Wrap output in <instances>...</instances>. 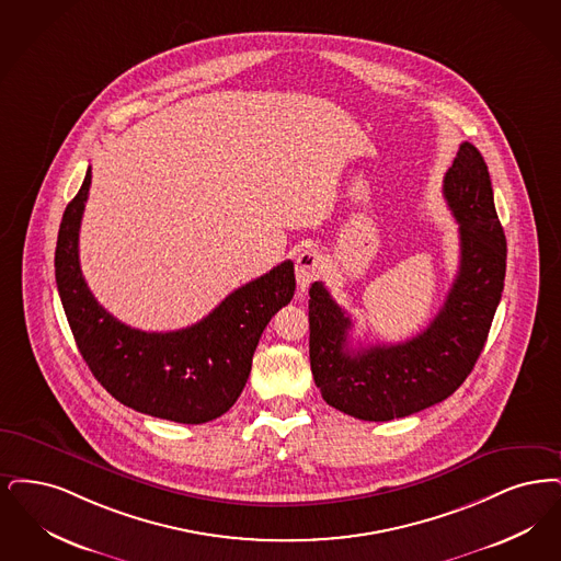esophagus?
<instances>
[{
  "instance_id": "1",
  "label": "esophagus",
  "mask_w": 561,
  "mask_h": 561,
  "mask_svg": "<svg viewBox=\"0 0 561 561\" xmlns=\"http://www.w3.org/2000/svg\"><path fill=\"white\" fill-rule=\"evenodd\" d=\"M322 274V255L317 249H304L295 260V278L297 287L306 291Z\"/></svg>"
}]
</instances>
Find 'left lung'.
I'll list each match as a JSON object with an SVG mask.
<instances>
[{
    "label": "left lung",
    "instance_id": "8db88e82",
    "mask_svg": "<svg viewBox=\"0 0 561 561\" xmlns=\"http://www.w3.org/2000/svg\"><path fill=\"white\" fill-rule=\"evenodd\" d=\"M459 221L461 262L436 318L413 340L352 350V318L322 283L310 287V366L324 402L363 421H391L446 400L473 370L507 268V241L494 209L486 161L463 142L444 175Z\"/></svg>",
    "mask_w": 561,
    "mask_h": 561
}]
</instances>
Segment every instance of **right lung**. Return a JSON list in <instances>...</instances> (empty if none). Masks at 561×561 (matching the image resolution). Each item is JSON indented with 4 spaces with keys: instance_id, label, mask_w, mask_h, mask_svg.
<instances>
[{
    "instance_id": "obj_1",
    "label": "right lung",
    "mask_w": 561,
    "mask_h": 561,
    "mask_svg": "<svg viewBox=\"0 0 561 561\" xmlns=\"http://www.w3.org/2000/svg\"><path fill=\"white\" fill-rule=\"evenodd\" d=\"M92 170L67 205L56 243V285L75 343L100 386L138 413L175 423H207L241 396L257 342L295 293L293 262L230 293L193 327L170 333L131 329L108 314L79 266V226Z\"/></svg>"
}]
</instances>
